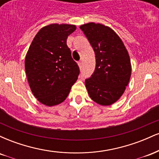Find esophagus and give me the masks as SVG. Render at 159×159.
Returning <instances> with one entry per match:
<instances>
[{"label":"esophagus","instance_id":"obj_1","mask_svg":"<svg viewBox=\"0 0 159 159\" xmlns=\"http://www.w3.org/2000/svg\"><path fill=\"white\" fill-rule=\"evenodd\" d=\"M78 66L80 67V69H81L82 68V61H80L79 62H78Z\"/></svg>","mask_w":159,"mask_h":159}]
</instances>
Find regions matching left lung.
Instances as JSON below:
<instances>
[{"mask_svg":"<svg viewBox=\"0 0 159 159\" xmlns=\"http://www.w3.org/2000/svg\"><path fill=\"white\" fill-rule=\"evenodd\" d=\"M96 54V69L86 79L91 99L98 105H111L125 92L132 74L130 57L123 42L113 29L100 23L80 26Z\"/></svg>","mask_w":159,"mask_h":159,"instance_id":"8db88e82","label":"left lung"}]
</instances>
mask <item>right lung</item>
<instances>
[{"label": "right lung", "instance_id": "obj_1", "mask_svg": "<svg viewBox=\"0 0 159 159\" xmlns=\"http://www.w3.org/2000/svg\"><path fill=\"white\" fill-rule=\"evenodd\" d=\"M75 25L51 24L42 27L33 39L25 61V72L33 94L46 106L66 98L79 75V67L66 45Z\"/></svg>", "mask_w": 159, "mask_h": 159}]
</instances>
